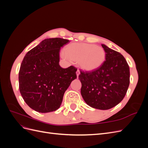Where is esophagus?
I'll list each match as a JSON object with an SVG mask.
<instances>
[{"label": "esophagus", "mask_w": 148, "mask_h": 148, "mask_svg": "<svg viewBox=\"0 0 148 148\" xmlns=\"http://www.w3.org/2000/svg\"><path fill=\"white\" fill-rule=\"evenodd\" d=\"M79 73H80V71H79V70H78L77 71V77H78V76H79Z\"/></svg>", "instance_id": "obj_1"}]
</instances>
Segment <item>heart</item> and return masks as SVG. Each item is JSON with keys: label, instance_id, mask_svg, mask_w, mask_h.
Listing matches in <instances>:
<instances>
[{"label": "heart", "instance_id": "obj_1", "mask_svg": "<svg viewBox=\"0 0 148 148\" xmlns=\"http://www.w3.org/2000/svg\"><path fill=\"white\" fill-rule=\"evenodd\" d=\"M62 56L66 59L79 62L82 69L91 71L102 66L105 61L106 52L102 47L95 44L73 43L66 47Z\"/></svg>", "mask_w": 148, "mask_h": 148}]
</instances>
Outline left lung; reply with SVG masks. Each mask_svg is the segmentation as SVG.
Here are the masks:
<instances>
[{"label": "left lung", "instance_id": "obj_1", "mask_svg": "<svg viewBox=\"0 0 148 148\" xmlns=\"http://www.w3.org/2000/svg\"><path fill=\"white\" fill-rule=\"evenodd\" d=\"M106 60L91 71H80L81 94L84 101L92 108L107 110L117 106L126 95L130 84V68L120 53L101 44Z\"/></svg>", "mask_w": 148, "mask_h": 148}]
</instances>
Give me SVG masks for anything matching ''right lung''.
<instances>
[{"instance_id":"1","label":"right lung","mask_w":148,"mask_h":148,"mask_svg":"<svg viewBox=\"0 0 148 148\" xmlns=\"http://www.w3.org/2000/svg\"><path fill=\"white\" fill-rule=\"evenodd\" d=\"M70 42L60 38L43 40L26 53L19 71V89L30 108L41 113L60 107L64 95L77 78L73 66L59 65L60 49Z\"/></svg>"}]
</instances>
